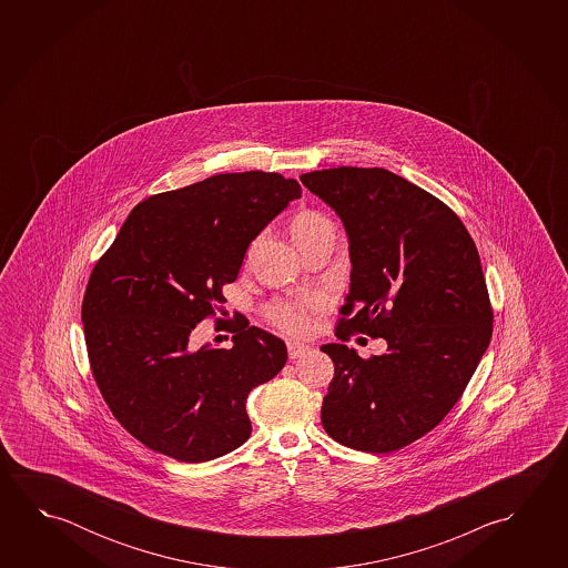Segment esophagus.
<instances>
[{
  "label": "esophagus",
  "mask_w": 568,
  "mask_h": 568,
  "mask_svg": "<svg viewBox=\"0 0 568 568\" xmlns=\"http://www.w3.org/2000/svg\"><path fill=\"white\" fill-rule=\"evenodd\" d=\"M288 358L295 361V358H303L311 353V346L305 343H298V341H288L287 343Z\"/></svg>",
  "instance_id": "obj_1"
}]
</instances>
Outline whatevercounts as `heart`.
<instances>
[{"instance_id": "heart-1", "label": "heart", "mask_w": 568, "mask_h": 568, "mask_svg": "<svg viewBox=\"0 0 568 568\" xmlns=\"http://www.w3.org/2000/svg\"><path fill=\"white\" fill-rule=\"evenodd\" d=\"M291 233L293 240L297 245H303L305 242L316 240V237H336V227L326 215L318 214V212H301V214L293 217L291 224ZM271 321L275 325L285 328L288 333H301L307 326V318L305 313L298 307L293 305H275L270 311Z\"/></svg>"}]
</instances>
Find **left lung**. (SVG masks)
<instances>
[{"instance_id":"obj_1","label":"left lung","mask_w":568,"mask_h":568,"mask_svg":"<svg viewBox=\"0 0 568 568\" xmlns=\"http://www.w3.org/2000/svg\"><path fill=\"white\" fill-rule=\"evenodd\" d=\"M341 217L351 288L336 336H382L364 361L346 344L321 422L338 444L388 454L436 428L456 406L493 333V311L471 235L444 202L384 168L338 166L301 176Z\"/></svg>"}]
</instances>
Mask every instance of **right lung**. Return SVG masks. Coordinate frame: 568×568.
I'll list each match as a JSON object with an SVG mask.
<instances>
[{
  "label": "right lung",
  "mask_w": 568,
  "mask_h": 568,
  "mask_svg": "<svg viewBox=\"0 0 568 568\" xmlns=\"http://www.w3.org/2000/svg\"><path fill=\"white\" fill-rule=\"evenodd\" d=\"M297 197V180L260 170L150 195L94 265L89 361L112 416L144 446L202 464L247 442V394L277 376L287 346L257 326L235 331L232 348H194L190 335L225 303L250 243Z\"/></svg>",
  "instance_id": "obj_1"
}]
</instances>
